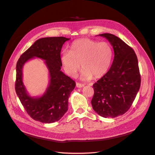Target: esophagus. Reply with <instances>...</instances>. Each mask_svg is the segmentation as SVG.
I'll list each match as a JSON object with an SVG mask.
<instances>
[{"mask_svg": "<svg viewBox=\"0 0 155 155\" xmlns=\"http://www.w3.org/2000/svg\"><path fill=\"white\" fill-rule=\"evenodd\" d=\"M84 86H85V85H84V84L79 83H76V87H77L78 88H81V87H84Z\"/></svg>", "mask_w": 155, "mask_h": 155, "instance_id": "obj_1", "label": "esophagus"}]
</instances>
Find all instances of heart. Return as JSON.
<instances>
[{
	"label": "heart",
	"instance_id": "obj_1",
	"mask_svg": "<svg viewBox=\"0 0 155 155\" xmlns=\"http://www.w3.org/2000/svg\"><path fill=\"white\" fill-rule=\"evenodd\" d=\"M113 51L106 42L89 39L74 41L70 51L64 50L61 54V63L68 76L74 77L83 68L81 78L90 80L93 77L100 78L105 75L112 62Z\"/></svg>",
	"mask_w": 155,
	"mask_h": 155
}]
</instances>
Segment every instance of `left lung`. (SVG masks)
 Returning a JSON list of instances; mask_svg holds the SVG:
<instances>
[{
	"mask_svg": "<svg viewBox=\"0 0 155 155\" xmlns=\"http://www.w3.org/2000/svg\"><path fill=\"white\" fill-rule=\"evenodd\" d=\"M109 41L114 50L111 67L93 85V109L104 118H115L127 111L140 87L138 59L133 49L110 34L99 35Z\"/></svg>",
	"mask_w": 155,
	"mask_h": 155,
	"instance_id": "8db88e82",
	"label": "left lung"
}]
</instances>
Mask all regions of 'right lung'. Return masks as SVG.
<instances>
[{
    "label": "right lung",
    "instance_id": "obj_1",
    "mask_svg": "<svg viewBox=\"0 0 155 155\" xmlns=\"http://www.w3.org/2000/svg\"><path fill=\"white\" fill-rule=\"evenodd\" d=\"M70 39L64 37H45L37 40L18 59L16 66L15 91L27 113L34 120L50 124L59 121L68 110V97L76 83L61 70V50ZM34 57L45 61L49 72V85L43 96L32 97L22 81V68Z\"/></svg>",
    "mask_w": 155,
    "mask_h": 155
}]
</instances>
